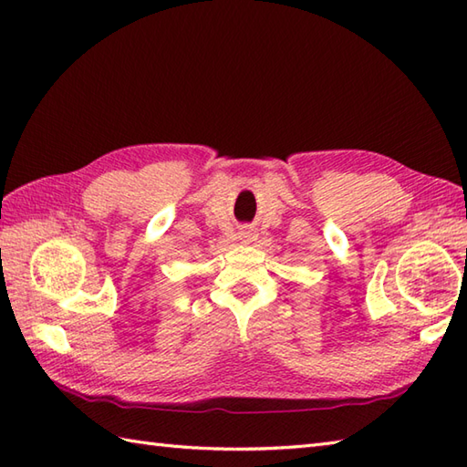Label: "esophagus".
Listing matches in <instances>:
<instances>
[{
    "mask_svg": "<svg viewBox=\"0 0 467 467\" xmlns=\"http://www.w3.org/2000/svg\"><path fill=\"white\" fill-rule=\"evenodd\" d=\"M244 237H245V240H250V237H252V235H250V234H244Z\"/></svg>",
    "mask_w": 467,
    "mask_h": 467,
    "instance_id": "1",
    "label": "esophagus"
}]
</instances>
